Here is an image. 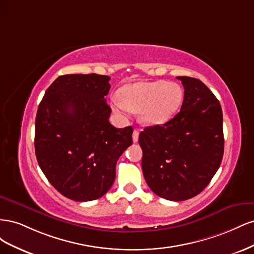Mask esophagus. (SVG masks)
I'll return each mask as SVG.
<instances>
[{"label": "esophagus", "instance_id": "obj_1", "mask_svg": "<svg viewBox=\"0 0 254 254\" xmlns=\"http://www.w3.org/2000/svg\"><path fill=\"white\" fill-rule=\"evenodd\" d=\"M139 130H136V129H134L133 130V133H132V141H133V143H136L137 141H139Z\"/></svg>", "mask_w": 254, "mask_h": 254}]
</instances>
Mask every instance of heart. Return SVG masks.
I'll use <instances>...</instances> for the list:
<instances>
[{
  "label": "heart",
  "instance_id": "b5f03b06",
  "mask_svg": "<svg viewBox=\"0 0 254 254\" xmlns=\"http://www.w3.org/2000/svg\"><path fill=\"white\" fill-rule=\"evenodd\" d=\"M183 89L167 80L129 83L120 91V98H113V109L119 114L127 110L140 112L144 125L156 126L170 121L183 102Z\"/></svg>",
  "mask_w": 254,
  "mask_h": 254
}]
</instances>
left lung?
Listing matches in <instances>:
<instances>
[{
	"label": "left lung",
	"mask_w": 254,
	"mask_h": 254,
	"mask_svg": "<svg viewBox=\"0 0 254 254\" xmlns=\"http://www.w3.org/2000/svg\"><path fill=\"white\" fill-rule=\"evenodd\" d=\"M184 88L180 112L164 125L140 133L142 170L150 190L172 201L187 200L206 188L224 156L218 99L197 78L179 76Z\"/></svg>",
	"instance_id": "8db88e82"
}]
</instances>
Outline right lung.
I'll use <instances>...</instances> for the list:
<instances>
[{
  "label": "right lung",
  "instance_id": "add662e5",
  "mask_svg": "<svg viewBox=\"0 0 254 254\" xmlns=\"http://www.w3.org/2000/svg\"><path fill=\"white\" fill-rule=\"evenodd\" d=\"M109 80L97 74L59 76L38 107L37 161L52 186L75 201L104 196L119 158L132 144V127L115 128L109 122Z\"/></svg>",
  "mask_w": 254,
  "mask_h": 254
}]
</instances>
